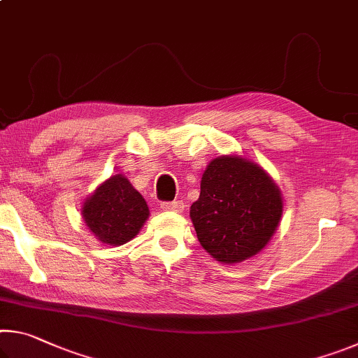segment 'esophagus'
Returning <instances> with one entry per match:
<instances>
[{"label": "esophagus", "mask_w": 358, "mask_h": 358, "mask_svg": "<svg viewBox=\"0 0 358 358\" xmlns=\"http://www.w3.org/2000/svg\"><path fill=\"white\" fill-rule=\"evenodd\" d=\"M161 208L166 211H180L183 208V202L173 201V202H161Z\"/></svg>", "instance_id": "1"}]
</instances>
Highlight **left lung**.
<instances>
[{
    "instance_id": "left-lung-1",
    "label": "left lung",
    "mask_w": 358,
    "mask_h": 358,
    "mask_svg": "<svg viewBox=\"0 0 358 358\" xmlns=\"http://www.w3.org/2000/svg\"><path fill=\"white\" fill-rule=\"evenodd\" d=\"M282 213L280 191L262 169L237 156L216 157L202 175L191 220L201 245L216 260L237 264L257 254Z\"/></svg>"
}]
</instances>
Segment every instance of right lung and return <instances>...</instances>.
<instances>
[{"instance_id": "right-lung-1", "label": "right lung", "mask_w": 358, "mask_h": 358, "mask_svg": "<svg viewBox=\"0 0 358 358\" xmlns=\"http://www.w3.org/2000/svg\"><path fill=\"white\" fill-rule=\"evenodd\" d=\"M83 220L102 243L124 245L134 238L150 215L147 202L128 178L115 175L83 205Z\"/></svg>"}]
</instances>
